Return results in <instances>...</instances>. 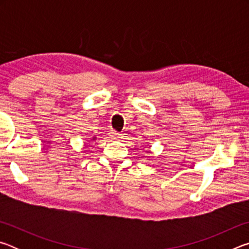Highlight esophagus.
<instances>
[{
    "mask_svg": "<svg viewBox=\"0 0 249 249\" xmlns=\"http://www.w3.org/2000/svg\"><path fill=\"white\" fill-rule=\"evenodd\" d=\"M111 137L112 138H114V140H121L122 137V134H119V133H116V132H114V130H113V132L111 133Z\"/></svg>",
    "mask_w": 249,
    "mask_h": 249,
    "instance_id": "34e87169",
    "label": "esophagus"
}]
</instances>
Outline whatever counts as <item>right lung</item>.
<instances>
[{"label": "right lung", "instance_id": "obj_1", "mask_svg": "<svg viewBox=\"0 0 249 249\" xmlns=\"http://www.w3.org/2000/svg\"><path fill=\"white\" fill-rule=\"evenodd\" d=\"M91 140H92V141H94V140H96V137H95V136H94V137H92Z\"/></svg>", "mask_w": 249, "mask_h": 249}]
</instances>
